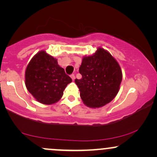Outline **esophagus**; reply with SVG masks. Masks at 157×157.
<instances>
[{"mask_svg": "<svg viewBox=\"0 0 157 157\" xmlns=\"http://www.w3.org/2000/svg\"><path fill=\"white\" fill-rule=\"evenodd\" d=\"M71 78L72 79V80H75V75H71Z\"/></svg>", "mask_w": 157, "mask_h": 157, "instance_id": "34e87169", "label": "esophagus"}]
</instances>
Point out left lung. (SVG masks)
Returning a JSON list of instances; mask_svg holds the SVG:
<instances>
[{
    "instance_id": "1",
    "label": "left lung",
    "mask_w": 157,
    "mask_h": 157,
    "mask_svg": "<svg viewBox=\"0 0 157 157\" xmlns=\"http://www.w3.org/2000/svg\"><path fill=\"white\" fill-rule=\"evenodd\" d=\"M75 79L82 102L90 108H100L109 103L117 94L122 82V70L117 61L104 48L99 47L94 54L85 56Z\"/></svg>"
}]
</instances>
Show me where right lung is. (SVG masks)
Instances as JSON below:
<instances>
[{"instance_id": "right-lung-1", "label": "right lung", "mask_w": 157, "mask_h": 157, "mask_svg": "<svg viewBox=\"0 0 157 157\" xmlns=\"http://www.w3.org/2000/svg\"><path fill=\"white\" fill-rule=\"evenodd\" d=\"M71 78L57 63V59L42 51L29 63L25 72L26 89L37 102L52 105L60 100Z\"/></svg>"}]
</instances>
